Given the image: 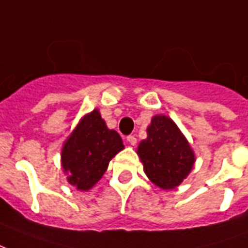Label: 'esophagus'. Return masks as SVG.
<instances>
[{
	"instance_id": "34e87169",
	"label": "esophagus",
	"mask_w": 248,
	"mask_h": 248,
	"mask_svg": "<svg viewBox=\"0 0 248 248\" xmlns=\"http://www.w3.org/2000/svg\"><path fill=\"white\" fill-rule=\"evenodd\" d=\"M127 142H129V145L135 146L137 145V138H135L134 135H129V137H127Z\"/></svg>"
}]
</instances>
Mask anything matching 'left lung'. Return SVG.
<instances>
[{
    "mask_svg": "<svg viewBox=\"0 0 248 248\" xmlns=\"http://www.w3.org/2000/svg\"><path fill=\"white\" fill-rule=\"evenodd\" d=\"M138 155L151 182L172 190L191 171L195 155L175 122L166 115H155L147 127V138L138 146Z\"/></svg>",
    "mask_w": 248,
    "mask_h": 248,
    "instance_id": "obj_1",
    "label": "left lung"
}]
</instances>
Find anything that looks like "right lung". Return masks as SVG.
<instances>
[{
	"label": "right lung",
	"mask_w": 248,
	"mask_h": 248,
	"mask_svg": "<svg viewBox=\"0 0 248 248\" xmlns=\"http://www.w3.org/2000/svg\"><path fill=\"white\" fill-rule=\"evenodd\" d=\"M124 149L121 135L108 129L99 111L93 110L79 121L62 147L67 182L81 191L90 190L108 170L111 158Z\"/></svg>",
	"instance_id": "obj_1"
}]
</instances>
